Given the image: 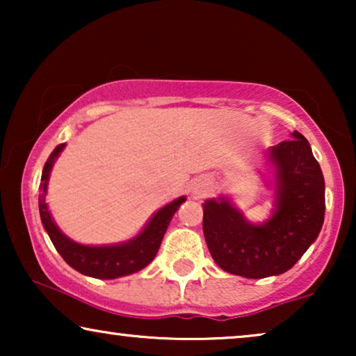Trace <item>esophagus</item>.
Segmentation results:
<instances>
[{"label":"esophagus","mask_w":356,"mask_h":356,"mask_svg":"<svg viewBox=\"0 0 356 356\" xmlns=\"http://www.w3.org/2000/svg\"><path fill=\"white\" fill-rule=\"evenodd\" d=\"M212 189V181L209 178H196L191 184V196L194 199H201L204 196H207L209 191Z\"/></svg>","instance_id":"obj_1"}]
</instances>
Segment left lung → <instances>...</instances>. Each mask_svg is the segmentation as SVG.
<instances>
[{"label": "left lung", "instance_id": "obj_1", "mask_svg": "<svg viewBox=\"0 0 356 356\" xmlns=\"http://www.w3.org/2000/svg\"><path fill=\"white\" fill-rule=\"evenodd\" d=\"M272 145L275 201L264 223H251L220 196L202 204V230L212 259L228 274L264 279L291 269L318 238L324 223V177L308 139L293 131Z\"/></svg>", "mask_w": 356, "mask_h": 356}]
</instances>
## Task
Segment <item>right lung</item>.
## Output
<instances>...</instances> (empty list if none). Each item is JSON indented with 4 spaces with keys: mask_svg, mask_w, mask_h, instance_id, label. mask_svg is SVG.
Instances as JSON below:
<instances>
[{
    "mask_svg": "<svg viewBox=\"0 0 356 356\" xmlns=\"http://www.w3.org/2000/svg\"><path fill=\"white\" fill-rule=\"evenodd\" d=\"M65 147L66 144L56 145L45 162V167H43L42 172L40 196H38V209H40L43 228H45L48 236H50L53 246L56 248V251L60 252L63 259L72 269H76L84 275L94 277V279H118V277L134 274V272L144 269L157 254L160 243H162L165 232H167L170 225V220H172L175 212L178 211V207L186 201V197L181 196L175 199L173 202L167 204V206L155 212L150 217L147 225L143 228V232L128 241L105 246L79 245V243L67 238L56 227L45 201L48 179H50L53 163L56 162L58 155L63 152Z\"/></svg>",
    "mask_w": 356,
    "mask_h": 356,
    "instance_id": "add662e5",
    "label": "right lung"
}]
</instances>
